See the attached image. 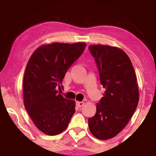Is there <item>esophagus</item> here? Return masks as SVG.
Masks as SVG:
<instances>
[{
    "label": "esophagus",
    "mask_w": 156,
    "mask_h": 156,
    "mask_svg": "<svg viewBox=\"0 0 156 156\" xmlns=\"http://www.w3.org/2000/svg\"><path fill=\"white\" fill-rule=\"evenodd\" d=\"M76 105L78 107H81L84 105V102H76Z\"/></svg>",
    "instance_id": "34e87169"
}]
</instances>
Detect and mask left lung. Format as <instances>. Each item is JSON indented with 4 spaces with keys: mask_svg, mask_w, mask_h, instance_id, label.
<instances>
[{
    "mask_svg": "<svg viewBox=\"0 0 156 156\" xmlns=\"http://www.w3.org/2000/svg\"><path fill=\"white\" fill-rule=\"evenodd\" d=\"M105 91L88 119L93 135L100 140L115 137L127 125L137 108L139 90L135 71L126 53L109 45H90Z\"/></svg>",
    "mask_w": 156,
    "mask_h": 156,
    "instance_id": "1",
    "label": "left lung"
}]
</instances>
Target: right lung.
<instances>
[{"label": "right lung", "instance_id": "add662e5", "mask_svg": "<svg viewBox=\"0 0 156 156\" xmlns=\"http://www.w3.org/2000/svg\"><path fill=\"white\" fill-rule=\"evenodd\" d=\"M85 47L84 43L44 44L33 53L26 66L25 107L36 127L47 135L62 133L74 114L75 102L65 98L56 89Z\"/></svg>", "mask_w": 156, "mask_h": 156}]
</instances>
